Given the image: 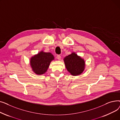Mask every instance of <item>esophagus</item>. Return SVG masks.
Masks as SVG:
<instances>
[{"label": "esophagus", "mask_w": 120, "mask_h": 120, "mask_svg": "<svg viewBox=\"0 0 120 120\" xmlns=\"http://www.w3.org/2000/svg\"><path fill=\"white\" fill-rule=\"evenodd\" d=\"M61 57L60 55H58L57 56V58L59 60H60L61 59Z\"/></svg>", "instance_id": "obj_1"}]
</instances>
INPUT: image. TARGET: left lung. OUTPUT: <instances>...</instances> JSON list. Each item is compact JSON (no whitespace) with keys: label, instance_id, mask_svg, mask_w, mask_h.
<instances>
[{"label":"left lung","instance_id":"left-lung-1","mask_svg":"<svg viewBox=\"0 0 120 120\" xmlns=\"http://www.w3.org/2000/svg\"><path fill=\"white\" fill-rule=\"evenodd\" d=\"M64 61L67 71L73 76L80 75L85 70L86 64L84 59L75 52H72L66 56Z\"/></svg>","mask_w":120,"mask_h":120}]
</instances>
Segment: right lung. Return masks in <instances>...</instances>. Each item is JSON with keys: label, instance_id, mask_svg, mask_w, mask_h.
<instances>
[{"label": "right lung", "instance_id": "1", "mask_svg": "<svg viewBox=\"0 0 120 120\" xmlns=\"http://www.w3.org/2000/svg\"><path fill=\"white\" fill-rule=\"evenodd\" d=\"M54 59L52 53L41 51L30 58V67L35 74H43L47 72L50 62Z\"/></svg>", "mask_w": 120, "mask_h": 120}]
</instances>
